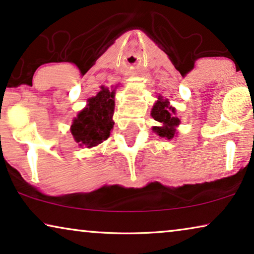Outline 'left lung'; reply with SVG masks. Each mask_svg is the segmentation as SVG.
Masks as SVG:
<instances>
[{"label":"left lung","instance_id":"obj_1","mask_svg":"<svg viewBox=\"0 0 254 254\" xmlns=\"http://www.w3.org/2000/svg\"><path fill=\"white\" fill-rule=\"evenodd\" d=\"M151 117L162 125L152 127V130L161 137H165L168 140L173 138L177 133L176 127L180 124V120L176 117V109L170 106L168 99H163L161 96L158 97V100L152 106Z\"/></svg>","mask_w":254,"mask_h":254}]
</instances>
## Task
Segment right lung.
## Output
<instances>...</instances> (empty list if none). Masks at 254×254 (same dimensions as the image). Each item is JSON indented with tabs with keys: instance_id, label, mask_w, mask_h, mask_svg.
I'll use <instances>...</instances> for the list:
<instances>
[{
	"instance_id": "obj_1",
	"label": "right lung",
	"mask_w": 254,
	"mask_h": 254,
	"mask_svg": "<svg viewBox=\"0 0 254 254\" xmlns=\"http://www.w3.org/2000/svg\"><path fill=\"white\" fill-rule=\"evenodd\" d=\"M114 95L116 90L102 86V90L88 99V105L72 120L70 131L79 147H96L110 137L114 125Z\"/></svg>"
}]
</instances>
